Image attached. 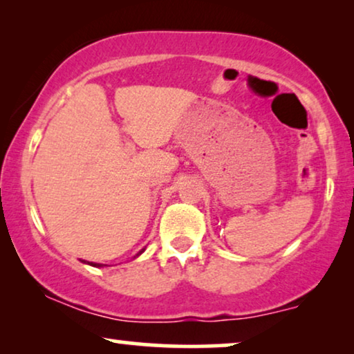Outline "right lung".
I'll list each match as a JSON object with an SVG mask.
<instances>
[{"label": "right lung", "instance_id": "right-lung-1", "mask_svg": "<svg viewBox=\"0 0 354 354\" xmlns=\"http://www.w3.org/2000/svg\"><path fill=\"white\" fill-rule=\"evenodd\" d=\"M140 253H142V251H140ZM140 253H138V254H140ZM91 266H98V268H101V264H93V263H91Z\"/></svg>", "mask_w": 354, "mask_h": 354}]
</instances>
